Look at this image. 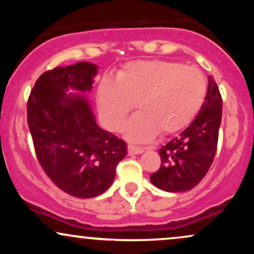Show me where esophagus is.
I'll return each instance as SVG.
<instances>
[{
	"label": "esophagus",
	"mask_w": 254,
	"mask_h": 254,
	"mask_svg": "<svg viewBox=\"0 0 254 254\" xmlns=\"http://www.w3.org/2000/svg\"><path fill=\"white\" fill-rule=\"evenodd\" d=\"M143 151H144L143 148L136 147V145H132V144L127 145V154H129V155H138V154H142Z\"/></svg>",
	"instance_id": "1"
}]
</instances>
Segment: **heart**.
Returning a JSON list of instances; mask_svg holds the SVG:
<instances>
[{"label":"heart","mask_w":254,"mask_h":254,"mask_svg":"<svg viewBox=\"0 0 254 254\" xmlns=\"http://www.w3.org/2000/svg\"><path fill=\"white\" fill-rule=\"evenodd\" d=\"M208 84L196 66L172 61H136L119 70L116 81L105 78L98 105L111 130L123 127L137 101L141 112L130 121L127 136L145 142L157 132H178L188 127L205 100Z\"/></svg>","instance_id":"heart-1"}]
</instances>
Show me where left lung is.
Listing matches in <instances>:
<instances>
[{"label":"left lung","mask_w":254,"mask_h":254,"mask_svg":"<svg viewBox=\"0 0 254 254\" xmlns=\"http://www.w3.org/2000/svg\"><path fill=\"white\" fill-rule=\"evenodd\" d=\"M222 118V98L209 76L208 92L199 113L191 124L159 150L161 166L150 176L160 190L185 192L193 189L208 173L216 153Z\"/></svg>","instance_id":"1"}]
</instances>
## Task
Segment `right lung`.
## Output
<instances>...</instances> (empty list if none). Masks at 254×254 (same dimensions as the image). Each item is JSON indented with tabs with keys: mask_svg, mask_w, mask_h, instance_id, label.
Instances as JSON below:
<instances>
[{
	"mask_svg": "<svg viewBox=\"0 0 254 254\" xmlns=\"http://www.w3.org/2000/svg\"><path fill=\"white\" fill-rule=\"evenodd\" d=\"M97 72L98 66L89 62L48 70L27 103L38 161L57 188L77 198L104 193L127 156V143L99 127L87 100Z\"/></svg>",
	"mask_w": 254,
	"mask_h": 254,
	"instance_id": "obj_1",
	"label": "right lung"
}]
</instances>
